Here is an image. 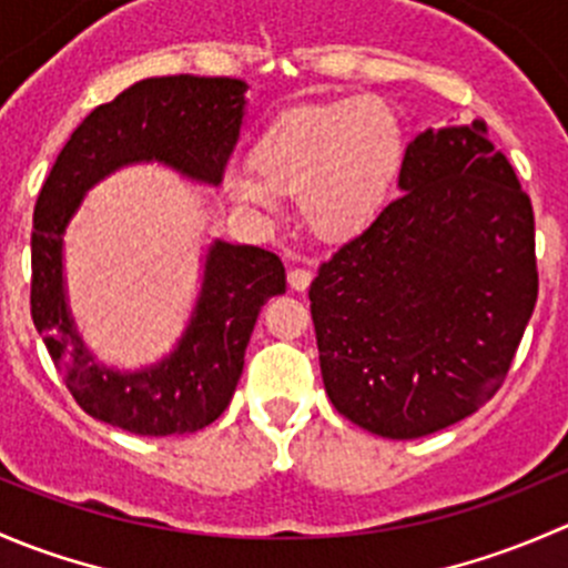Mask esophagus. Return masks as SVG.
<instances>
[{"instance_id": "esophagus-1", "label": "esophagus", "mask_w": 568, "mask_h": 568, "mask_svg": "<svg viewBox=\"0 0 568 568\" xmlns=\"http://www.w3.org/2000/svg\"><path fill=\"white\" fill-rule=\"evenodd\" d=\"M311 280H313V274L307 272V268H291L288 272V285L294 291H307Z\"/></svg>"}]
</instances>
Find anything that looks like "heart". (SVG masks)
<instances>
[{
	"label": "heart",
	"instance_id": "1",
	"mask_svg": "<svg viewBox=\"0 0 568 568\" xmlns=\"http://www.w3.org/2000/svg\"><path fill=\"white\" fill-rule=\"evenodd\" d=\"M404 156L398 114L382 99L335 101L280 112L250 148L247 170H225L227 197L257 220L277 197H300L305 225L321 239L363 231L390 197Z\"/></svg>",
	"mask_w": 568,
	"mask_h": 568
}]
</instances>
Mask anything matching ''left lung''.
Here are the masks:
<instances>
[{"mask_svg":"<svg viewBox=\"0 0 568 568\" xmlns=\"http://www.w3.org/2000/svg\"><path fill=\"white\" fill-rule=\"evenodd\" d=\"M400 194L311 283L324 390L346 420L415 439L503 385L538 296L532 209L480 120L409 140Z\"/></svg>","mask_w":568,"mask_h":568,"instance_id":"left-lung-1","label":"left lung"}]
</instances>
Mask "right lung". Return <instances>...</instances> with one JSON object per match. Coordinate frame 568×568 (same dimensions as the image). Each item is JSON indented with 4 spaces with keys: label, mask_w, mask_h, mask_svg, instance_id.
Wrapping results in <instances>:
<instances>
[{
    "label": "right lung",
    "mask_w": 568,
    "mask_h": 568,
    "mask_svg": "<svg viewBox=\"0 0 568 568\" xmlns=\"http://www.w3.org/2000/svg\"><path fill=\"white\" fill-rule=\"evenodd\" d=\"M247 82L153 77L79 123L38 194L32 216V321L77 404L95 420L142 437L192 434L231 404L261 305L285 291L274 252L211 239L200 285L175 346L156 363L99 359L68 302L65 233L90 189L118 170L162 164L183 181L220 186L247 114Z\"/></svg>",
    "instance_id": "add662e5"
}]
</instances>
